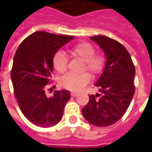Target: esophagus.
I'll return each instance as SVG.
<instances>
[{
	"mask_svg": "<svg viewBox=\"0 0 152 152\" xmlns=\"http://www.w3.org/2000/svg\"><path fill=\"white\" fill-rule=\"evenodd\" d=\"M77 95H78V94H77V93H75V92L71 93V96H72V97H76Z\"/></svg>",
	"mask_w": 152,
	"mask_h": 152,
	"instance_id": "esophagus-1",
	"label": "esophagus"
}]
</instances>
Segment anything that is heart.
<instances>
[{
	"label": "heart",
	"mask_w": 152,
	"mask_h": 152,
	"mask_svg": "<svg viewBox=\"0 0 152 152\" xmlns=\"http://www.w3.org/2000/svg\"><path fill=\"white\" fill-rule=\"evenodd\" d=\"M71 55L77 59L83 61L82 72H89L94 77L101 75L104 71L107 58L102 53H95V48L92 44L82 41L74 45L70 48ZM54 70L58 73L65 72L67 69L68 59L65 53L58 51L54 53L52 59ZM90 81L88 73L75 75L72 73L66 74L60 79V85L64 89L71 91H80Z\"/></svg>",
	"instance_id": "heart-1"
}]
</instances>
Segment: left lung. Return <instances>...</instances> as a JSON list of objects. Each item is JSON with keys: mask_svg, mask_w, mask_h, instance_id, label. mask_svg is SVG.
Here are the masks:
<instances>
[{"mask_svg": "<svg viewBox=\"0 0 152 152\" xmlns=\"http://www.w3.org/2000/svg\"><path fill=\"white\" fill-rule=\"evenodd\" d=\"M90 38L103 50L107 63L96 83L102 95H89L82 114L90 124L107 127L117 122L130 104L135 93V66L128 50L117 40L105 36Z\"/></svg>", "mask_w": 152, "mask_h": 152, "instance_id": "8db88e82", "label": "left lung"}]
</instances>
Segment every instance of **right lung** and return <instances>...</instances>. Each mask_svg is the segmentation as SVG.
<instances>
[{
    "label": "right lung",
    "instance_id": "obj_1",
    "mask_svg": "<svg viewBox=\"0 0 152 152\" xmlns=\"http://www.w3.org/2000/svg\"><path fill=\"white\" fill-rule=\"evenodd\" d=\"M73 36L36 31L25 38L16 50L12 66L14 92L21 112L40 127H51L63 117L69 91H54L47 98L45 88L51 81L52 59L57 50L72 40Z\"/></svg>",
    "mask_w": 152,
    "mask_h": 152
}]
</instances>
